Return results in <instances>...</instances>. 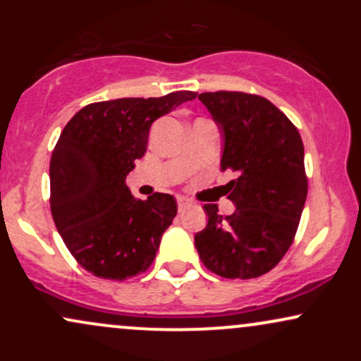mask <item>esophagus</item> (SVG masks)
<instances>
[{"label": "esophagus", "mask_w": 361, "mask_h": 361, "mask_svg": "<svg viewBox=\"0 0 361 361\" xmlns=\"http://www.w3.org/2000/svg\"><path fill=\"white\" fill-rule=\"evenodd\" d=\"M188 207H192V202H190L188 198L178 197V209H180V212H183V210L188 209Z\"/></svg>", "instance_id": "esophagus-1"}]
</instances>
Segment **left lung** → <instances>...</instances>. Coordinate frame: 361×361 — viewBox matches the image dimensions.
Instances as JSON below:
<instances>
[{
	"label": "left lung",
	"mask_w": 361,
	"mask_h": 361,
	"mask_svg": "<svg viewBox=\"0 0 361 361\" xmlns=\"http://www.w3.org/2000/svg\"><path fill=\"white\" fill-rule=\"evenodd\" d=\"M224 132L222 171L233 215L205 204V229L195 235L202 263L222 279H258L283 258L307 198L304 144L297 127L267 98L243 91L198 94Z\"/></svg>",
	"instance_id": "obj_1"
}]
</instances>
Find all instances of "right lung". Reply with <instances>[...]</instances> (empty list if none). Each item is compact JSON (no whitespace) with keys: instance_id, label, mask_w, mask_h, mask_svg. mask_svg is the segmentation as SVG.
<instances>
[{"instance_id":"add662e5","label":"right lung","mask_w":361,"mask_h":361,"mask_svg":"<svg viewBox=\"0 0 361 361\" xmlns=\"http://www.w3.org/2000/svg\"><path fill=\"white\" fill-rule=\"evenodd\" d=\"M197 94L90 103L61 132L49 169L52 219L74 259L98 279H132L154 261L176 200H135L126 176L146 152L152 122Z\"/></svg>"}]
</instances>
